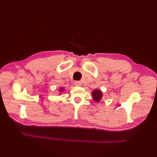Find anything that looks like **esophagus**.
<instances>
[{
    "label": "esophagus",
    "mask_w": 157,
    "mask_h": 157,
    "mask_svg": "<svg viewBox=\"0 0 157 157\" xmlns=\"http://www.w3.org/2000/svg\"><path fill=\"white\" fill-rule=\"evenodd\" d=\"M75 85L78 86H80L82 85V82L79 81H76V82H75Z\"/></svg>",
    "instance_id": "obj_1"
}]
</instances>
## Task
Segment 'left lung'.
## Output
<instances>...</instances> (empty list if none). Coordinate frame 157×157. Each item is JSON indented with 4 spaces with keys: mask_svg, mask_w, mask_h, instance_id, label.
<instances>
[{
    "mask_svg": "<svg viewBox=\"0 0 157 157\" xmlns=\"http://www.w3.org/2000/svg\"><path fill=\"white\" fill-rule=\"evenodd\" d=\"M92 98L94 101H96V102H99L102 98V93L101 90L96 89L92 92Z\"/></svg>",
    "mask_w": 157,
    "mask_h": 157,
    "instance_id": "8db88e82",
    "label": "left lung"
}]
</instances>
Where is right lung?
Returning a JSON list of instances; mask_svg holds the SVG:
<instances>
[{
  "instance_id": "1",
  "label": "right lung",
  "mask_w": 157,
  "mask_h": 157,
  "mask_svg": "<svg viewBox=\"0 0 157 157\" xmlns=\"http://www.w3.org/2000/svg\"><path fill=\"white\" fill-rule=\"evenodd\" d=\"M63 90H64V89H63V88H60V90H59V91H60V92H63Z\"/></svg>"
}]
</instances>
